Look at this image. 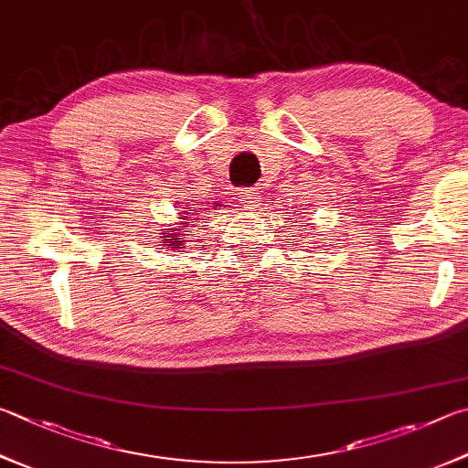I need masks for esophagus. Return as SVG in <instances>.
Listing matches in <instances>:
<instances>
[{"label": "esophagus", "mask_w": 468, "mask_h": 468, "mask_svg": "<svg viewBox=\"0 0 468 468\" xmlns=\"http://www.w3.org/2000/svg\"><path fill=\"white\" fill-rule=\"evenodd\" d=\"M237 200L241 202L243 208H258V202H260V192L253 190V188H241L237 190Z\"/></svg>", "instance_id": "obj_1"}]
</instances>
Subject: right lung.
I'll use <instances>...</instances> for the list:
<instances>
[{"label":"right lung","mask_w":468,"mask_h":468,"mask_svg":"<svg viewBox=\"0 0 468 468\" xmlns=\"http://www.w3.org/2000/svg\"><path fill=\"white\" fill-rule=\"evenodd\" d=\"M192 208V205H190ZM180 215H184V220L180 223L182 229H164V233H159V241L164 245V250H184L186 243L190 241V231H184V227H188L190 223H197L200 215V208L194 210H182Z\"/></svg>","instance_id":"1"}]
</instances>
